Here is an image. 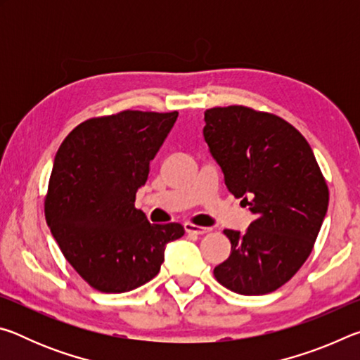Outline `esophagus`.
<instances>
[{"label":"esophagus","instance_id":"1","mask_svg":"<svg viewBox=\"0 0 360 360\" xmlns=\"http://www.w3.org/2000/svg\"><path fill=\"white\" fill-rule=\"evenodd\" d=\"M184 229H186L187 233H193V235H205V233H208V231H210V229L200 227V225H195L192 222H186Z\"/></svg>","mask_w":360,"mask_h":360}]
</instances>
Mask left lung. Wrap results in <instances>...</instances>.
<instances>
[{"mask_svg":"<svg viewBox=\"0 0 360 360\" xmlns=\"http://www.w3.org/2000/svg\"><path fill=\"white\" fill-rule=\"evenodd\" d=\"M205 122L225 186L255 216L245 233L224 230L231 252L214 278L236 294H270L313 251L328 206L326 178L307 139L276 114L233 105L206 109Z\"/></svg>","mask_w":360,"mask_h":360,"instance_id":"1","label":"left lung"}]
</instances>
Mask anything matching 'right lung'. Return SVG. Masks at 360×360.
<instances>
[{
	"mask_svg": "<svg viewBox=\"0 0 360 360\" xmlns=\"http://www.w3.org/2000/svg\"><path fill=\"white\" fill-rule=\"evenodd\" d=\"M176 119L178 111L127 109L82 122L60 146L46 221L65 259L96 290L122 294L150 281L167 243L184 235L181 224H150L135 208Z\"/></svg>",
	"mask_w": 360,
	"mask_h": 360,
	"instance_id": "add662e5",
	"label": "right lung"
}]
</instances>
